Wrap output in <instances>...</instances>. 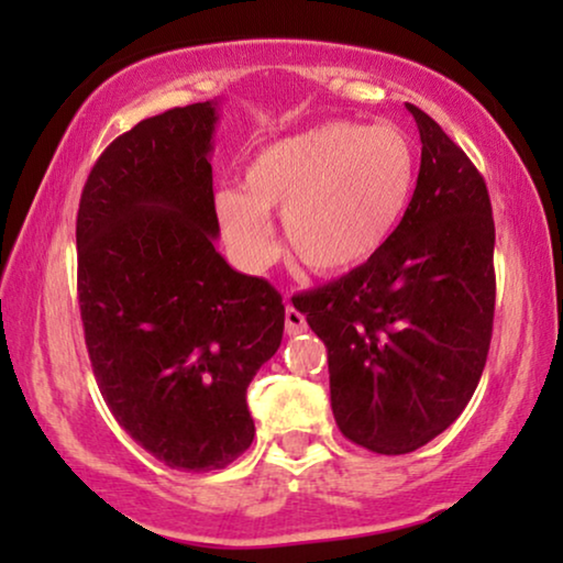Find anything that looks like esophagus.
I'll return each mask as SVG.
<instances>
[{"label": "esophagus", "mask_w": 563, "mask_h": 563, "mask_svg": "<svg viewBox=\"0 0 563 563\" xmlns=\"http://www.w3.org/2000/svg\"><path fill=\"white\" fill-rule=\"evenodd\" d=\"M284 330H287V335L307 333L305 314L299 312V310H295V307H287V312H284Z\"/></svg>", "instance_id": "obj_1"}]
</instances>
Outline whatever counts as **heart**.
<instances>
[{"mask_svg":"<svg viewBox=\"0 0 563 563\" xmlns=\"http://www.w3.org/2000/svg\"><path fill=\"white\" fill-rule=\"evenodd\" d=\"M243 189L214 191V218L245 268L276 256L268 214L289 251L320 276L366 268L391 243L418 187V151L395 125L330 120L276 137L243 166Z\"/></svg>","mask_w":563,"mask_h":563,"instance_id":"1","label":"heart"}]
</instances>
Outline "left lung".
<instances>
[{
    "mask_svg": "<svg viewBox=\"0 0 563 563\" xmlns=\"http://www.w3.org/2000/svg\"><path fill=\"white\" fill-rule=\"evenodd\" d=\"M405 107L422 156L402 225L366 268L295 305L328 349L338 428L384 456L418 451L464 412L495 318L487 184L430 114Z\"/></svg>",
    "mask_w": 563,
    "mask_h": 563,
    "instance_id": "obj_1",
    "label": "left lung"
}]
</instances>
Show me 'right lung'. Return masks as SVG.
<instances>
[{"instance_id":"add662e5","label":"right lung","mask_w":563,"mask_h":563,"mask_svg":"<svg viewBox=\"0 0 563 563\" xmlns=\"http://www.w3.org/2000/svg\"><path fill=\"white\" fill-rule=\"evenodd\" d=\"M220 99L107 145L76 214L79 307L99 391L137 445L181 472L225 468L256 433L245 389L282 345V295L214 249Z\"/></svg>"}]
</instances>
